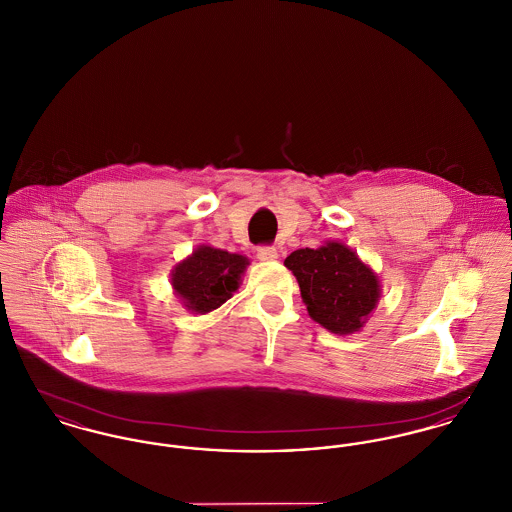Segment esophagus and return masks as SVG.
Masks as SVG:
<instances>
[{
    "instance_id": "34e87169",
    "label": "esophagus",
    "mask_w": 512,
    "mask_h": 512,
    "mask_svg": "<svg viewBox=\"0 0 512 512\" xmlns=\"http://www.w3.org/2000/svg\"><path fill=\"white\" fill-rule=\"evenodd\" d=\"M257 257L261 261H274V259H278V251L272 245H259L257 247Z\"/></svg>"
}]
</instances>
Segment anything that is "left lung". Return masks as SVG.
I'll return each instance as SVG.
<instances>
[{"label": "left lung", "mask_w": 512, "mask_h": 512, "mask_svg": "<svg viewBox=\"0 0 512 512\" xmlns=\"http://www.w3.org/2000/svg\"><path fill=\"white\" fill-rule=\"evenodd\" d=\"M284 265L294 272L313 321L334 334L360 331L379 300V280L346 245L298 249Z\"/></svg>", "instance_id": "obj_1"}]
</instances>
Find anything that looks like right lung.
I'll return each mask as SVG.
<instances>
[{
  "label": "right lung",
  "mask_w": 512,
  "mask_h": 512,
  "mask_svg": "<svg viewBox=\"0 0 512 512\" xmlns=\"http://www.w3.org/2000/svg\"><path fill=\"white\" fill-rule=\"evenodd\" d=\"M245 267L243 255L201 245L174 269L172 286L187 309L203 315L232 298Z\"/></svg>",
  "instance_id": "1"
}]
</instances>
